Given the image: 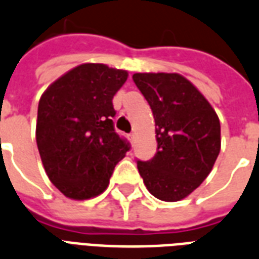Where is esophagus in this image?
<instances>
[{
    "label": "esophagus",
    "instance_id": "1",
    "mask_svg": "<svg viewBox=\"0 0 259 259\" xmlns=\"http://www.w3.org/2000/svg\"><path fill=\"white\" fill-rule=\"evenodd\" d=\"M129 141H130V143H133V141H134V133L129 134Z\"/></svg>",
    "mask_w": 259,
    "mask_h": 259
}]
</instances>
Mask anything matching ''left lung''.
I'll return each mask as SVG.
<instances>
[{"label": "left lung", "mask_w": 259, "mask_h": 259, "mask_svg": "<svg viewBox=\"0 0 259 259\" xmlns=\"http://www.w3.org/2000/svg\"><path fill=\"white\" fill-rule=\"evenodd\" d=\"M133 80L151 106L157 152L137 161L148 191L175 202L204 182L222 148L220 121L198 88L179 73H134Z\"/></svg>", "instance_id": "obj_1"}]
</instances>
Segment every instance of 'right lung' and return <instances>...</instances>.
Instances as JSON below:
<instances>
[{
    "mask_svg": "<svg viewBox=\"0 0 259 259\" xmlns=\"http://www.w3.org/2000/svg\"><path fill=\"white\" fill-rule=\"evenodd\" d=\"M129 73L87 62L47 87L37 106L36 144L51 183L70 200L107 189L129 144L114 130L112 98Z\"/></svg>",
    "mask_w": 259,
    "mask_h": 259,
    "instance_id": "obj_1",
    "label": "right lung"
}]
</instances>
